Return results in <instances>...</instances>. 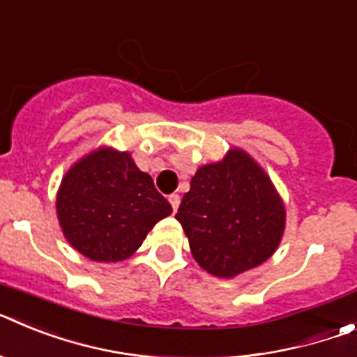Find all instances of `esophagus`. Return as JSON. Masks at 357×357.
Returning <instances> with one entry per match:
<instances>
[{"instance_id": "34e87169", "label": "esophagus", "mask_w": 357, "mask_h": 357, "mask_svg": "<svg viewBox=\"0 0 357 357\" xmlns=\"http://www.w3.org/2000/svg\"><path fill=\"white\" fill-rule=\"evenodd\" d=\"M168 200H169V204H172L173 211H176V209H178V204H181V197H178V195H176V193L169 195V197H168Z\"/></svg>"}]
</instances>
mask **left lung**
<instances>
[{
	"instance_id": "left-lung-1",
	"label": "left lung",
	"mask_w": 357,
	"mask_h": 357,
	"mask_svg": "<svg viewBox=\"0 0 357 357\" xmlns=\"http://www.w3.org/2000/svg\"><path fill=\"white\" fill-rule=\"evenodd\" d=\"M175 218L200 268L230 279L277 250L286 211L264 169L232 148L222 162L197 169Z\"/></svg>"
}]
</instances>
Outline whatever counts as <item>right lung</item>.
Here are the masks:
<instances>
[{
  "label": "right lung",
  "mask_w": 357,
  "mask_h": 357,
  "mask_svg": "<svg viewBox=\"0 0 357 357\" xmlns=\"http://www.w3.org/2000/svg\"><path fill=\"white\" fill-rule=\"evenodd\" d=\"M172 211L130 153L112 148H98L71 166L56 193L66 239L98 263L130 257Z\"/></svg>",
  "instance_id": "right-lung-1"
}]
</instances>
